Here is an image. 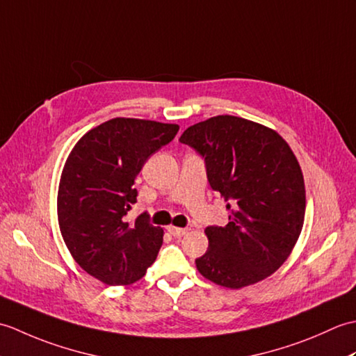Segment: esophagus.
<instances>
[{
  "mask_svg": "<svg viewBox=\"0 0 356 356\" xmlns=\"http://www.w3.org/2000/svg\"><path fill=\"white\" fill-rule=\"evenodd\" d=\"M168 231H170L171 236H174V237H184L185 234L188 232L186 228H177V226H170Z\"/></svg>",
  "mask_w": 356,
  "mask_h": 356,
  "instance_id": "obj_1",
  "label": "esophagus"
}]
</instances>
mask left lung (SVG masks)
I'll return each instance as SVG.
<instances>
[{
  "label": "left lung",
  "mask_w": 356,
  "mask_h": 356,
  "mask_svg": "<svg viewBox=\"0 0 356 356\" xmlns=\"http://www.w3.org/2000/svg\"><path fill=\"white\" fill-rule=\"evenodd\" d=\"M179 140L205 157L209 185L229 211L228 225L205 229L209 246L195 260L197 270L229 289L274 274L305 223V179L289 143L269 127L229 115L191 125Z\"/></svg>",
  "instance_id": "left-lung-1"
}]
</instances>
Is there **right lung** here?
I'll return each instance as SVG.
<instances>
[{"mask_svg": "<svg viewBox=\"0 0 356 356\" xmlns=\"http://www.w3.org/2000/svg\"><path fill=\"white\" fill-rule=\"evenodd\" d=\"M177 124L115 118L87 131L64 163L58 188V223L65 246L87 274L110 286L145 275L163 243V229L142 214L134 179L159 148L174 139Z\"/></svg>", "mask_w": 356, "mask_h": 356, "instance_id": "right-lung-1", "label": "right lung"}]
</instances>
